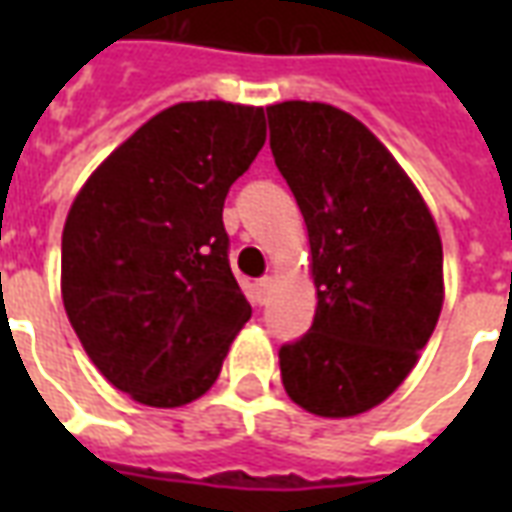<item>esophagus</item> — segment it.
<instances>
[{"mask_svg":"<svg viewBox=\"0 0 512 512\" xmlns=\"http://www.w3.org/2000/svg\"><path fill=\"white\" fill-rule=\"evenodd\" d=\"M271 290H274V279L271 277H263L255 282V299L257 304H266L271 299Z\"/></svg>","mask_w":512,"mask_h":512,"instance_id":"esophagus-1","label":"esophagus"}]
</instances>
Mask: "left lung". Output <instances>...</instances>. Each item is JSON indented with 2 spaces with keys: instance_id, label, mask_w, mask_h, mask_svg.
I'll return each instance as SVG.
<instances>
[{
  "instance_id": "1",
  "label": "left lung",
  "mask_w": 512,
  "mask_h": 512,
  "mask_svg": "<svg viewBox=\"0 0 512 512\" xmlns=\"http://www.w3.org/2000/svg\"><path fill=\"white\" fill-rule=\"evenodd\" d=\"M271 153L310 238L315 321L282 345L288 397L343 419L406 381L444 304L441 235L428 202L365 123L318 101L266 106Z\"/></svg>"
}]
</instances>
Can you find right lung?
<instances>
[{
	"mask_svg": "<svg viewBox=\"0 0 512 512\" xmlns=\"http://www.w3.org/2000/svg\"><path fill=\"white\" fill-rule=\"evenodd\" d=\"M263 142V106L183 101L136 128L73 200L62 304L90 362L142 406L205 395L252 318L222 208Z\"/></svg>",
	"mask_w": 512,
	"mask_h": 512,
	"instance_id": "1",
	"label": "right lung"
}]
</instances>
